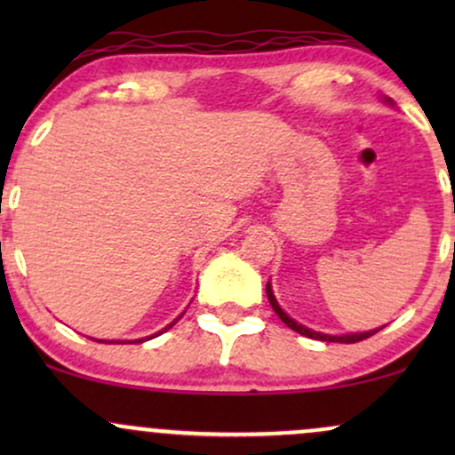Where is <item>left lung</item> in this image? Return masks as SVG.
Listing matches in <instances>:
<instances>
[{
	"instance_id": "obj_1",
	"label": "left lung",
	"mask_w": 455,
	"mask_h": 455,
	"mask_svg": "<svg viewBox=\"0 0 455 455\" xmlns=\"http://www.w3.org/2000/svg\"><path fill=\"white\" fill-rule=\"evenodd\" d=\"M265 291H267V299H269V304H271V307H274V312H275V315L280 316V321L284 323L286 327H291V329H293V331L301 333V336H306V338H312V340L355 344V342H362V340H365V338L374 336V333L379 331V329H372V331H363V333H347V336H327V333H318V331H312V329H307V327H304V325H299V323H295L293 318H291L289 315H286L284 310H282V307L278 306V301H275V297H274V291H271V284H267V289H265Z\"/></svg>"
}]
</instances>
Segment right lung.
Listing matches in <instances>:
<instances>
[{"instance_id":"add662e5","label":"right lung","mask_w":455,"mask_h":455,"mask_svg":"<svg viewBox=\"0 0 455 455\" xmlns=\"http://www.w3.org/2000/svg\"><path fill=\"white\" fill-rule=\"evenodd\" d=\"M175 323H177V318H175V321H173V323H171V325H166V327H164V329H162V331H158V333H164V331H166V329H171V327H173V325H175ZM158 333H156V336H158ZM149 338H154V336H149ZM149 338H145V340H149ZM98 342H107V340H98ZM113 342H115V344H117L119 340H108V344H113ZM134 342H143V340H134Z\"/></svg>"}]
</instances>
